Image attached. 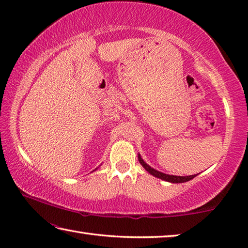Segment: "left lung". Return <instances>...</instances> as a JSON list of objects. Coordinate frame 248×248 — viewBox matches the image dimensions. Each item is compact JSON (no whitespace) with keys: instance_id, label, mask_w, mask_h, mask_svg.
<instances>
[{"instance_id":"obj_1","label":"left lung","mask_w":248,"mask_h":248,"mask_svg":"<svg viewBox=\"0 0 248 248\" xmlns=\"http://www.w3.org/2000/svg\"><path fill=\"white\" fill-rule=\"evenodd\" d=\"M138 158H139L140 164L144 167L146 171H149L151 175H153L154 177H157L162 180H165V182L169 183H173V184H179V183H186L189 182L194 177H196V175H190V176H176V175H169V174H164L162 171H158L156 170H154L153 167H151L150 165L146 164V163L142 159L141 155L138 154Z\"/></svg>"}]
</instances>
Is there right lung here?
<instances>
[{"label":"right lung","instance_id":"obj_1","mask_svg":"<svg viewBox=\"0 0 248 248\" xmlns=\"http://www.w3.org/2000/svg\"><path fill=\"white\" fill-rule=\"evenodd\" d=\"M96 170H97V169H96Z\"/></svg>","mask_w":248,"mask_h":248}]
</instances>
